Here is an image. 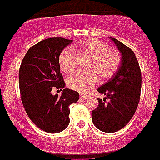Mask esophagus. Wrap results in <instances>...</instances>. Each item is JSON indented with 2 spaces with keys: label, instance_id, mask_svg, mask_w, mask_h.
<instances>
[{
  "label": "esophagus",
  "instance_id": "obj_1",
  "mask_svg": "<svg viewBox=\"0 0 160 160\" xmlns=\"http://www.w3.org/2000/svg\"><path fill=\"white\" fill-rule=\"evenodd\" d=\"M80 98H82V99H87V98H89V95H87V94H84V93H81L80 94Z\"/></svg>",
  "mask_w": 160,
  "mask_h": 160
}]
</instances>
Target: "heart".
I'll list each match as a JSON object with an SVG mask.
<instances>
[{
	"instance_id": "1",
	"label": "heart",
	"mask_w": 160,
	"mask_h": 160,
	"mask_svg": "<svg viewBox=\"0 0 160 160\" xmlns=\"http://www.w3.org/2000/svg\"><path fill=\"white\" fill-rule=\"evenodd\" d=\"M78 50L90 55L88 72H78L67 79L68 86L73 90L87 92L102 79L109 78L116 72L121 63V54L118 51L110 49L108 44L97 39H90L80 42L77 46ZM59 67L62 72H70L75 68L74 52L66 48L58 58Z\"/></svg>"
}]
</instances>
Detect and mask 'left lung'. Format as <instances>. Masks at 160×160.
<instances>
[{
	"mask_svg": "<svg viewBox=\"0 0 160 160\" xmlns=\"http://www.w3.org/2000/svg\"><path fill=\"white\" fill-rule=\"evenodd\" d=\"M110 39L121 52V61L116 73L98 88V92L106 98H98L99 105L92 112V120L98 130L113 133L126 126L135 114L140 102L141 72L132 49L112 37Z\"/></svg>",
	"mask_w": 160,
	"mask_h": 160,
	"instance_id": "1",
	"label": "left lung"
}]
</instances>
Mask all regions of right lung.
<instances>
[{
  "label": "right lung",
  "mask_w": 160,
  "mask_h": 160,
  "mask_svg": "<svg viewBox=\"0 0 160 160\" xmlns=\"http://www.w3.org/2000/svg\"><path fill=\"white\" fill-rule=\"evenodd\" d=\"M72 40L49 38L29 48L19 71L21 101L29 119L48 133H58L70 122L69 106L76 103L79 94L68 88L62 95H53L52 88L62 90L65 82L60 73L58 58Z\"/></svg>",
  "instance_id": "1"
}]
</instances>
